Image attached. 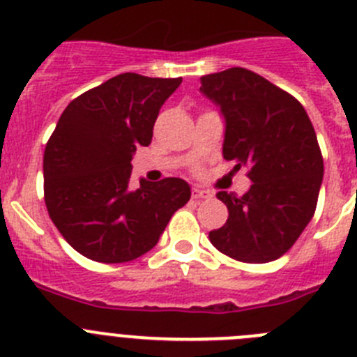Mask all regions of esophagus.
I'll list each match as a JSON object with an SVG mask.
<instances>
[{
	"mask_svg": "<svg viewBox=\"0 0 357 357\" xmlns=\"http://www.w3.org/2000/svg\"><path fill=\"white\" fill-rule=\"evenodd\" d=\"M213 195L207 191V189H202V188H193V198L195 200H207V198H211Z\"/></svg>",
	"mask_w": 357,
	"mask_h": 357,
	"instance_id": "1",
	"label": "esophagus"
}]
</instances>
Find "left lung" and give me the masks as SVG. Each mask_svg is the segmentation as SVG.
Here are the masks:
<instances>
[{"label": "left lung", "mask_w": 357, "mask_h": 357, "mask_svg": "<svg viewBox=\"0 0 357 357\" xmlns=\"http://www.w3.org/2000/svg\"><path fill=\"white\" fill-rule=\"evenodd\" d=\"M200 93L225 119L223 157L248 168L243 197L220 191L229 209L225 225L209 239L243 263L279 259L313 218L324 159L304 107L272 82L243 68L200 78Z\"/></svg>", "instance_id": "obj_1"}]
</instances>
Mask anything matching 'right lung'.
<instances>
[{"instance_id": "1", "label": "right lung", "mask_w": 357, "mask_h": 357, "mask_svg": "<svg viewBox=\"0 0 357 357\" xmlns=\"http://www.w3.org/2000/svg\"><path fill=\"white\" fill-rule=\"evenodd\" d=\"M182 78L123 73L75 98L44 150V202L66 241L87 259L127 263L155 247L188 204L182 178L130 189L132 157L148 146L160 107Z\"/></svg>"}]
</instances>
